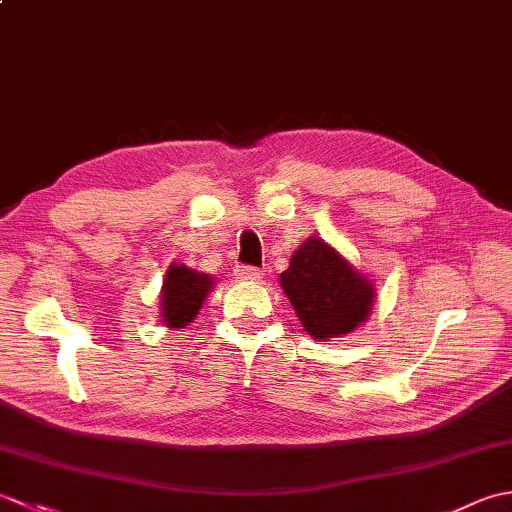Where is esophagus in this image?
<instances>
[{
	"label": "esophagus",
	"mask_w": 512,
	"mask_h": 512,
	"mask_svg": "<svg viewBox=\"0 0 512 512\" xmlns=\"http://www.w3.org/2000/svg\"><path fill=\"white\" fill-rule=\"evenodd\" d=\"M235 277L239 281H259V279H262V270L253 268V266H237Z\"/></svg>",
	"instance_id": "1"
}]
</instances>
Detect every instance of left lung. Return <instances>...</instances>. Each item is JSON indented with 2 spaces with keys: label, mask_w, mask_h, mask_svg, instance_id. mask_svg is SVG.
<instances>
[{
  "label": "left lung",
  "mask_w": 512,
  "mask_h": 512,
  "mask_svg": "<svg viewBox=\"0 0 512 512\" xmlns=\"http://www.w3.org/2000/svg\"><path fill=\"white\" fill-rule=\"evenodd\" d=\"M303 328L319 341L354 332L374 308V284L319 237L303 242L279 275Z\"/></svg>",
  "instance_id": "obj_1"
}]
</instances>
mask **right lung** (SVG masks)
Listing matches in <instances>:
<instances>
[{
  "label": "right lung",
  "mask_w": 512,
  "mask_h": 512,
  "mask_svg": "<svg viewBox=\"0 0 512 512\" xmlns=\"http://www.w3.org/2000/svg\"><path fill=\"white\" fill-rule=\"evenodd\" d=\"M213 288V277L191 270L184 264L167 268L160 292V317L167 328H184L202 308V303Z\"/></svg>",
  "instance_id": "obj_1"
}]
</instances>
